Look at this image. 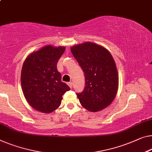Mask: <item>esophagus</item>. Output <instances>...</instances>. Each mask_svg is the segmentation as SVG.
Segmentation results:
<instances>
[{
  "instance_id": "1",
  "label": "esophagus",
  "mask_w": 152,
  "mask_h": 152,
  "mask_svg": "<svg viewBox=\"0 0 152 152\" xmlns=\"http://www.w3.org/2000/svg\"><path fill=\"white\" fill-rule=\"evenodd\" d=\"M67 85H68V86H69V87H70V88H71V89H72V82L67 83Z\"/></svg>"
}]
</instances>
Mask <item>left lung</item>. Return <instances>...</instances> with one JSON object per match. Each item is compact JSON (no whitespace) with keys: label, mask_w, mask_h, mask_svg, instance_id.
<instances>
[{"label":"left lung","mask_w":152,"mask_h":152,"mask_svg":"<svg viewBox=\"0 0 152 152\" xmlns=\"http://www.w3.org/2000/svg\"><path fill=\"white\" fill-rule=\"evenodd\" d=\"M70 49L85 73V89L77 94L81 105L91 112L104 109L114 100L119 86L118 72L111 54L104 47L90 42Z\"/></svg>","instance_id":"left-lung-1"}]
</instances>
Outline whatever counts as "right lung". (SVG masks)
<instances>
[{"mask_svg": "<svg viewBox=\"0 0 152 152\" xmlns=\"http://www.w3.org/2000/svg\"><path fill=\"white\" fill-rule=\"evenodd\" d=\"M65 47L47 45L26 58L21 72L24 96L37 111L50 113L59 107L69 86L61 82L56 65Z\"/></svg>", "mask_w": 152, "mask_h": 152, "instance_id": "add662e5", "label": "right lung"}]
</instances>
